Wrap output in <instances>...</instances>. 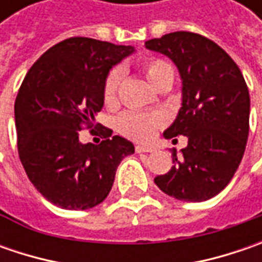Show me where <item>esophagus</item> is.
<instances>
[{
    "label": "esophagus",
    "mask_w": 262,
    "mask_h": 262,
    "mask_svg": "<svg viewBox=\"0 0 262 262\" xmlns=\"http://www.w3.org/2000/svg\"><path fill=\"white\" fill-rule=\"evenodd\" d=\"M136 151L137 153H151V151H155V148L147 146H136Z\"/></svg>",
    "instance_id": "34e87169"
}]
</instances>
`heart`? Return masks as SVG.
Returning a JSON list of instances; mask_svg holds the SVG:
<instances>
[{
  "instance_id": "obj_1",
  "label": "heart",
  "mask_w": 262,
  "mask_h": 262,
  "mask_svg": "<svg viewBox=\"0 0 262 262\" xmlns=\"http://www.w3.org/2000/svg\"><path fill=\"white\" fill-rule=\"evenodd\" d=\"M147 80L159 89L167 81H173L172 66L157 56L147 58L141 64ZM122 70L119 67L112 68L103 83V99L106 105L112 106L118 102V93L122 83ZM165 124V118L160 114H141V112H126L118 119V128L124 136L138 141H147L156 134V131Z\"/></svg>"
}]
</instances>
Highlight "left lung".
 I'll use <instances>...</instances> for the list:
<instances>
[{
  "instance_id": "left-lung-1",
  "label": "left lung",
  "mask_w": 262,
  "mask_h": 262,
  "mask_svg": "<svg viewBox=\"0 0 262 262\" xmlns=\"http://www.w3.org/2000/svg\"><path fill=\"white\" fill-rule=\"evenodd\" d=\"M169 56L182 78V107L166 138L185 136L182 156L155 178L165 194L182 201H206L223 191L245 153L249 92L236 62L206 36L173 32L146 42Z\"/></svg>"
}]
</instances>
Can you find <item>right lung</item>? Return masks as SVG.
I'll return each mask as SVG.
<instances>
[{
	"mask_svg": "<svg viewBox=\"0 0 262 262\" xmlns=\"http://www.w3.org/2000/svg\"><path fill=\"white\" fill-rule=\"evenodd\" d=\"M133 52V46L76 36L49 48L27 71L14 105L17 148L30 182L49 203L66 210L100 204L118 165L134 153L131 141L95 125L109 70ZM84 126L96 128L100 145L79 143Z\"/></svg>",
	"mask_w": 262,
	"mask_h": 262,
	"instance_id": "add662e5",
	"label": "right lung"
}]
</instances>
